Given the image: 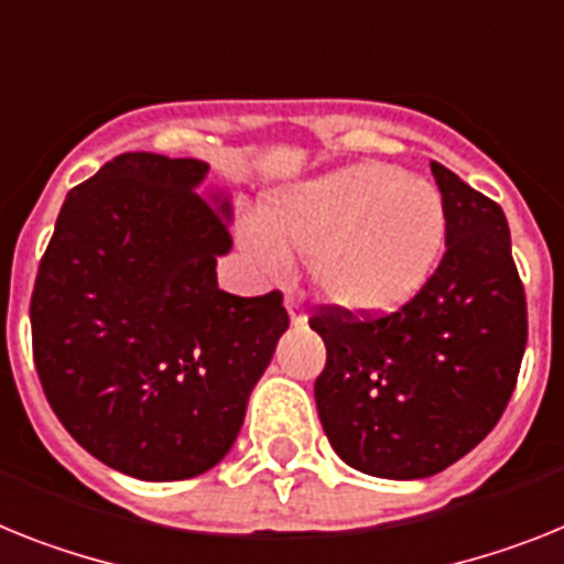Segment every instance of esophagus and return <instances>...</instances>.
Wrapping results in <instances>:
<instances>
[{
	"instance_id": "34e87169",
	"label": "esophagus",
	"mask_w": 564,
	"mask_h": 564,
	"mask_svg": "<svg viewBox=\"0 0 564 564\" xmlns=\"http://www.w3.org/2000/svg\"><path fill=\"white\" fill-rule=\"evenodd\" d=\"M283 306H286V312H290V321L292 324H306V312H304V297L297 295V292H286V297H283Z\"/></svg>"
}]
</instances>
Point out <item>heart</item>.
Returning a JSON list of instances; mask_svg holds the SVG:
<instances>
[{
    "mask_svg": "<svg viewBox=\"0 0 564 564\" xmlns=\"http://www.w3.org/2000/svg\"><path fill=\"white\" fill-rule=\"evenodd\" d=\"M447 238L442 192L390 163H355L272 194L263 224L246 220L240 246L267 274L312 260V281L335 310L378 318L433 278Z\"/></svg>",
    "mask_w": 564,
    "mask_h": 564,
    "instance_id": "b5f03b06",
    "label": "heart"
}]
</instances>
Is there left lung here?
<instances>
[{
  "mask_svg": "<svg viewBox=\"0 0 564 564\" xmlns=\"http://www.w3.org/2000/svg\"><path fill=\"white\" fill-rule=\"evenodd\" d=\"M430 172L447 252L424 290L387 318L310 321L326 344L315 381L326 438L376 479H427L467 456L505 413L528 344L508 217L442 163Z\"/></svg>",
  "mask_w": 564,
  "mask_h": 564,
  "instance_id": "8db88e82",
  "label": "left lung"
}]
</instances>
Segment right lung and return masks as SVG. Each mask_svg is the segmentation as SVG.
Instances as JSON below:
<instances>
[{
  "label": "right lung",
  "instance_id": "right-lung-1",
  "mask_svg": "<svg viewBox=\"0 0 564 564\" xmlns=\"http://www.w3.org/2000/svg\"><path fill=\"white\" fill-rule=\"evenodd\" d=\"M209 163L131 151L70 188L31 297L42 390L79 447L143 481L231 451L290 329L281 292L229 295L231 194Z\"/></svg>",
  "mask_w": 564,
  "mask_h": 564
}]
</instances>
